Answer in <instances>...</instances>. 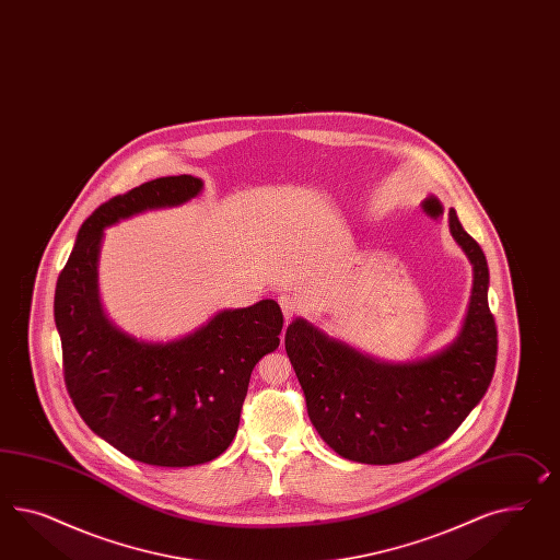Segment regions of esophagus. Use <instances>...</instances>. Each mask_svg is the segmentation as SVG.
Wrapping results in <instances>:
<instances>
[{
    "label": "esophagus",
    "mask_w": 560,
    "mask_h": 560,
    "mask_svg": "<svg viewBox=\"0 0 560 560\" xmlns=\"http://www.w3.org/2000/svg\"><path fill=\"white\" fill-rule=\"evenodd\" d=\"M279 305H281V310H283L285 319H291L302 312V300L295 298V295H289V293L279 295Z\"/></svg>",
    "instance_id": "1"
}]
</instances>
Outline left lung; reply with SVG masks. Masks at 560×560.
<instances>
[{
	"instance_id": "1",
	"label": "left lung",
	"mask_w": 560,
	"mask_h": 560,
	"mask_svg": "<svg viewBox=\"0 0 560 560\" xmlns=\"http://www.w3.org/2000/svg\"><path fill=\"white\" fill-rule=\"evenodd\" d=\"M448 222L475 271L469 314L451 347L420 363H378L305 319L288 328L285 350L307 416L322 440L348 460L395 465L436 448L465 422L493 378L498 326L487 302V258L454 210Z\"/></svg>"
}]
</instances>
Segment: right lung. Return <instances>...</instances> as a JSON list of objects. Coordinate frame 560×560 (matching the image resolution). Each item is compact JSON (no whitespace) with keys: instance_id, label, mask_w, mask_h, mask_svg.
Masks as SVG:
<instances>
[{"instance_id":"add662e5","label":"right lung","mask_w":560,"mask_h":560,"mask_svg":"<svg viewBox=\"0 0 560 560\" xmlns=\"http://www.w3.org/2000/svg\"><path fill=\"white\" fill-rule=\"evenodd\" d=\"M199 191L197 177L177 175L107 199L83 222L55 291L62 375L79 416L121 454L154 467L203 465L226 451L250 373L283 330L272 300L220 312L168 345L137 342L107 322L97 298L104 228Z\"/></svg>"}]
</instances>
